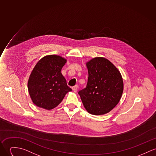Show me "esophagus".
<instances>
[{
	"mask_svg": "<svg viewBox=\"0 0 156 156\" xmlns=\"http://www.w3.org/2000/svg\"><path fill=\"white\" fill-rule=\"evenodd\" d=\"M78 85H75V86H74L73 88H72V90H73V91L75 92V93H76L77 92V91H78Z\"/></svg>",
	"mask_w": 156,
	"mask_h": 156,
	"instance_id": "34e87169",
	"label": "esophagus"
}]
</instances>
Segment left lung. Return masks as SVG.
<instances>
[{
  "label": "left lung",
  "instance_id": "obj_1",
  "mask_svg": "<svg viewBox=\"0 0 156 156\" xmlns=\"http://www.w3.org/2000/svg\"><path fill=\"white\" fill-rule=\"evenodd\" d=\"M86 65L88 82L78 94L88 113L94 115L106 114L120 100L123 90L121 74L112 63L104 58H95Z\"/></svg>",
  "mask_w": 156,
  "mask_h": 156
}]
</instances>
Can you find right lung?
Listing matches in <instances>:
<instances>
[{
	"instance_id": "right-lung-1",
	"label": "right lung",
	"mask_w": 156,
	"mask_h": 156,
	"mask_svg": "<svg viewBox=\"0 0 156 156\" xmlns=\"http://www.w3.org/2000/svg\"><path fill=\"white\" fill-rule=\"evenodd\" d=\"M66 60L57 55H48L39 60L28 82L33 102L47 110L56 108L66 94L72 90L60 72Z\"/></svg>"
}]
</instances>
